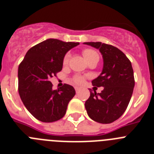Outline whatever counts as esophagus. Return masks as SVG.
<instances>
[{
    "mask_svg": "<svg viewBox=\"0 0 154 154\" xmlns=\"http://www.w3.org/2000/svg\"><path fill=\"white\" fill-rule=\"evenodd\" d=\"M75 89L76 92H79V91L80 88H79V87H75Z\"/></svg>",
    "mask_w": 154,
    "mask_h": 154,
    "instance_id": "1",
    "label": "esophagus"
}]
</instances>
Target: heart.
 I'll return each mask as SVG.
<instances>
[{"label": "heart", "mask_w": 154, "mask_h": 154, "mask_svg": "<svg viewBox=\"0 0 154 154\" xmlns=\"http://www.w3.org/2000/svg\"><path fill=\"white\" fill-rule=\"evenodd\" d=\"M82 55L84 56L85 60L87 62H89L90 61L91 59H93V58H99V55H98V53L96 52V51H94L92 49H89V48H86V49L83 50L82 51ZM69 54H66L64 57L63 59V63L64 65H66V64L69 62ZM84 78L82 76H75L74 79H73V81L75 84H81L82 83V82H83Z\"/></svg>", "instance_id": "1"}]
</instances>
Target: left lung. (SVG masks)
Returning a JSON list of instances; mask_svg holds the SVG:
<instances>
[{
	"instance_id": "1",
	"label": "left lung",
	"mask_w": 154,
	"mask_h": 154,
	"mask_svg": "<svg viewBox=\"0 0 154 154\" xmlns=\"http://www.w3.org/2000/svg\"><path fill=\"white\" fill-rule=\"evenodd\" d=\"M83 44L99 49L103 58V71L92 84L104 89L100 93L90 91L85 109L92 120L111 123L124 113L131 99L135 85L131 62L123 51L112 45L102 42Z\"/></svg>"
}]
</instances>
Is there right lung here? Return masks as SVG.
I'll return each instance as SVG.
<instances>
[{
  "instance_id": "add662e5",
  "label": "right lung",
  "mask_w": 154,
  "mask_h": 154,
  "mask_svg": "<svg viewBox=\"0 0 154 154\" xmlns=\"http://www.w3.org/2000/svg\"><path fill=\"white\" fill-rule=\"evenodd\" d=\"M79 45L47 39L31 48L19 65V95L24 106L37 119L52 123L65 116L75 90L68 84L53 90L50 79L62 71L65 54Z\"/></svg>"
}]
</instances>
